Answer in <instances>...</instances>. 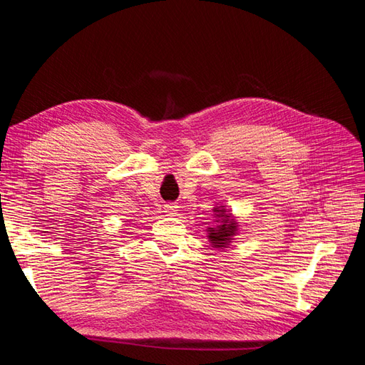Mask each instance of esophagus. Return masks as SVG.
I'll list each match as a JSON object with an SVG mask.
<instances>
[{
  "label": "esophagus",
  "mask_w": 365,
  "mask_h": 365,
  "mask_svg": "<svg viewBox=\"0 0 365 365\" xmlns=\"http://www.w3.org/2000/svg\"><path fill=\"white\" fill-rule=\"evenodd\" d=\"M177 208H179V207H177L175 203H166L165 207H163L165 212L170 214V216H171V214H175V212H177Z\"/></svg>",
  "instance_id": "34e87169"
}]
</instances>
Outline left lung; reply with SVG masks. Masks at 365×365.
Here are the masks:
<instances>
[{
	"label": "left lung",
	"instance_id": "obj_1",
	"mask_svg": "<svg viewBox=\"0 0 365 365\" xmlns=\"http://www.w3.org/2000/svg\"><path fill=\"white\" fill-rule=\"evenodd\" d=\"M214 211V222L216 227H210L208 231V240L212 248L225 250L230 244L235 240V236L239 232V222L236 220L235 214L227 211L225 207H216Z\"/></svg>",
	"mask_w": 365,
	"mask_h": 365
}]
</instances>
